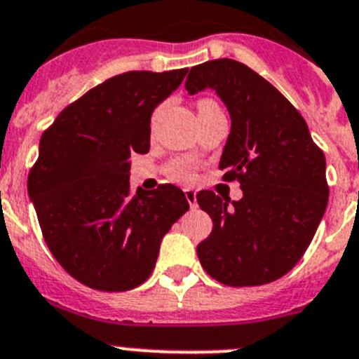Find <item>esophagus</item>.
I'll return each mask as SVG.
<instances>
[{"label": "esophagus", "mask_w": 359, "mask_h": 359, "mask_svg": "<svg viewBox=\"0 0 359 359\" xmlns=\"http://www.w3.org/2000/svg\"><path fill=\"white\" fill-rule=\"evenodd\" d=\"M185 197H187V201H189L190 208H196L197 206V194H196V190L187 189L185 190Z\"/></svg>", "instance_id": "obj_1"}]
</instances>
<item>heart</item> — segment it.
Returning a JSON list of instances; mask_svg holds the SVG:
<instances>
[{
	"label": "heart",
	"mask_w": 359,
	"mask_h": 359,
	"mask_svg": "<svg viewBox=\"0 0 359 359\" xmlns=\"http://www.w3.org/2000/svg\"><path fill=\"white\" fill-rule=\"evenodd\" d=\"M204 104H211L210 100H201L199 105H204ZM170 174H172L176 180H182V182H190L194 177V172H192V167L189 165V163H176V165L170 169Z\"/></svg>",
	"instance_id": "obj_1"
}]
</instances>
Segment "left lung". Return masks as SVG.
Wrapping results in <instances>:
<instances>
[{"instance_id":"obj_1","label":"left lung","mask_w":359,"mask_h":359,"mask_svg":"<svg viewBox=\"0 0 359 359\" xmlns=\"http://www.w3.org/2000/svg\"><path fill=\"white\" fill-rule=\"evenodd\" d=\"M208 88L231 116L218 167L225 182H240L243 197L197 194L213 220L197 255L225 285L269 284L294 268L319 227L330 194L326 158L294 105L247 65L222 57L192 67L189 95Z\"/></svg>"}]
</instances>
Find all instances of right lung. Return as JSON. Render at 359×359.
<instances>
[{"instance_id":"1","label":"right lung","mask_w":359,"mask_h":359,"mask_svg":"<svg viewBox=\"0 0 359 359\" xmlns=\"http://www.w3.org/2000/svg\"><path fill=\"white\" fill-rule=\"evenodd\" d=\"M187 68L125 72L60 112L42 134L28 194L43 240L81 284L121 292L151 275L162 238L189 210L174 185L130 192V155L149 151L151 114Z\"/></svg>"}]
</instances>
